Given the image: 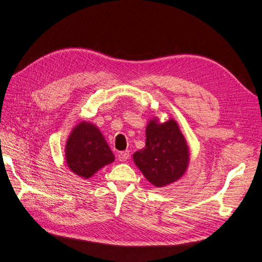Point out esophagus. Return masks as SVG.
Here are the masks:
<instances>
[{
    "mask_svg": "<svg viewBox=\"0 0 262 262\" xmlns=\"http://www.w3.org/2000/svg\"><path fill=\"white\" fill-rule=\"evenodd\" d=\"M129 156H130L129 150H125V151L119 152L118 158H119V161H120V162H126L127 159H129Z\"/></svg>",
    "mask_w": 262,
    "mask_h": 262,
    "instance_id": "obj_1",
    "label": "esophagus"
}]
</instances>
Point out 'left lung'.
<instances>
[{"label": "left lung", "mask_w": 262, "mask_h": 262, "mask_svg": "<svg viewBox=\"0 0 262 262\" xmlns=\"http://www.w3.org/2000/svg\"><path fill=\"white\" fill-rule=\"evenodd\" d=\"M145 148L134 154V162L150 183L157 187L178 180L188 165L189 154L174 120H151L145 130Z\"/></svg>", "instance_id": "left-lung-1"}]
</instances>
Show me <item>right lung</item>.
I'll list each match as a JSON object with an SVG mask.
<instances>
[{
	"instance_id": "right-lung-1",
	"label": "right lung",
	"mask_w": 262,
	"mask_h": 262,
	"mask_svg": "<svg viewBox=\"0 0 262 262\" xmlns=\"http://www.w3.org/2000/svg\"><path fill=\"white\" fill-rule=\"evenodd\" d=\"M70 170L82 178H90L100 167L114 161V155L98 128L81 122L73 129L66 145Z\"/></svg>"
}]
</instances>
